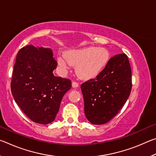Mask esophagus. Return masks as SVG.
Returning <instances> with one entry per match:
<instances>
[{"instance_id": "1", "label": "esophagus", "mask_w": 156, "mask_h": 156, "mask_svg": "<svg viewBox=\"0 0 156 156\" xmlns=\"http://www.w3.org/2000/svg\"><path fill=\"white\" fill-rule=\"evenodd\" d=\"M79 86V84L77 83V82H75V81H73L72 82V87L73 88H76L78 87Z\"/></svg>"}]
</instances>
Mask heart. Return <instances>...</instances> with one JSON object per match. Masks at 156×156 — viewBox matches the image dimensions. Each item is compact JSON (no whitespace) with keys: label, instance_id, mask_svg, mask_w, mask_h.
Wrapping results in <instances>:
<instances>
[{"label":"heart","instance_id":"obj_1","mask_svg":"<svg viewBox=\"0 0 156 156\" xmlns=\"http://www.w3.org/2000/svg\"><path fill=\"white\" fill-rule=\"evenodd\" d=\"M59 55L57 62L63 71H67L72 65H76V72L80 78L91 79L99 75L110 60L108 50L103 47H84L66 51Z\"/></svg>","mask_w":156,"mask_h":156}]
</instances>
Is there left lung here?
Here are the masks:
<instances>
[{"label": "left lung", "instance_id": "obj_1", "mask_svg": "<svg viewBox=\"0 0 156 156\" xmlns=\"http://www.w3.org/2000/svg\"><path fill=\"white\" fill-rule=\"evenodd\" d=\"M84 114L93 125H103L118 114L130 96L131 69L125 54L115 55L105 69L81 84Z\"/></svg>", "mask_w": 156, "mask_h": 156}]
</instances>
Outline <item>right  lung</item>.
Wrapping results in <instances>:
<instances>
[{"mask_svg": "<svg viewBox=\"0 0 156 156\" xmlns=\"http://www.w3.org/2000/svg\"><path fill=\"white\" fill-rule=\"evenodd\" d=\"M57 62L50 48L27 45L18 51L14 67L11 90L15 102L34 122L47 125L56 118L71 80L57 77Z\"/></svg>", "mask_w": 156, "mask_h": 156, "instance_id": "1", "label": "right lung"}]
</instances>
